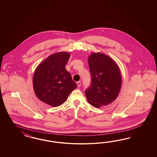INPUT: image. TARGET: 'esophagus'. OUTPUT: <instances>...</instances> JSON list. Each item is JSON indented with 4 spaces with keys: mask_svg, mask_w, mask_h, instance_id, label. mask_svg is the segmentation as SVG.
Segmentation results:
<instances>
[{
    "mask_svg": "<svg viewBox=\"0 0 157 157\" xmlns=\"http://www.w3.org/2000/svg\"><path fill=\"white\" fill-rule=\"evenodd\" d=\"M76 84H77V86H78V87H79L80 86H81V81H79V82H76Z\"/></svg>",
    "mask_w": 157,
    "mask_h": 157,
    "instance_id": "1",
    "label": "esophagus"
}]
</instances>
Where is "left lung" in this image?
Segmentation results:
<instances>
[{
  "mask_svg": "<svg viewBox=\"0 0 157 157\" xmlns=\"http://www.w3.org/2000/svg\"><path fill=\"white\" fill-rule=\"evenodd\" d=\"M90 86L86 89L88 102L95 108L110 104L116 99L121 86V76L117 64L108 56L93 53L88 59Z\"/></svg>",
  "mask_w": 157,
  "mask_h": 157,
  "instance_id": "left-lung-1",
  "label": "left lung"
}]
</instances>
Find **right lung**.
I'll use <instances>...</instances> for the list:
<instances>
[{"label": "right lung", "instance_id": "obj_1", "mask_svg": "<svg viewBox=\"0 0 157 157\" xmlns=\"http://www.w3.org/2000/svg\"><path fill=\"white\" fill-rule=\"evenodd\" d=\"M70 57L69 53L51 55L38 66L34 74V93L42 102L56 107L66 101L77 87L65 66Z\"/></svg>", "mask_w": 157, "mask_h": 157}]
</instances>
